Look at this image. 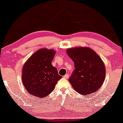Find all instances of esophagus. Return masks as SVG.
<instances>
[{
	"label": "esophagus",
	"instance_id": "esophagus-1",
	"mask_svg": "<svg viewBox=\"0 0 123 123\" xmlns=\"http://www.w3.org/2000/svg\"><path fill=\"white\" fill-rule=\"evenodd\" d=\"M69 75L68 74H65L64 76H63V78H66V79H68V78H69Z\"/></svg>",
	"mask_w": 123,
	"mask_h": 123
}]
</instances>
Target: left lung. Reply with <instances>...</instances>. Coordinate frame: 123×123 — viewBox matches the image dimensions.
I'll use <instances>...</instances> for the list:
<instances>
[{"mask_svg": "<svg viewBox=\"0 0 123 123\" xmlns=\"http://www.w3.org/2000/svg\"><path fill=\"white\" fill-rule=\"evenodd\" d=\"M66 53L74 63L75 69L69 79L74 89L83 96L98 90L106 73L100 56L88 47H72L66 50Z\"/></svg>", "mask_w": 123, "mask_h": 123, "instance_id": "1", "label": "left lung"}]
</instances>
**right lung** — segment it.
Segmentation results:
<instances>
[{
  "label": "right lung",
  "mask_w": 123,
  "mask_h": 123,
  "mask_svg": "<svg viewBox=\"0 0 123 123\" xmlns=\"http://www.w3.org/2000/svg\"><path fill=\"white\" fill-rule=\"evenodd\" d=\"M55 54L53 49H40L25 63L22 69V82L32 96L39 98L48 96L62 78L57 68L51 64Z\"/></svg>",
  "instance_id": "obj_1"
}]
</instances>
